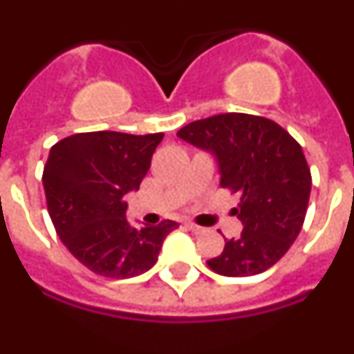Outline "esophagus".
Instances as JSON below:
<instances>
[{"mask_svg": "<svg viewBox=\"0 0 354 354\" xmlns=\"http://www.w3.org/2000/svg\"><path fill=\"white\" fill-rule=\"evenodd\" d=\"M187 228H189V230H192V232H195V234L204 232V227H198V225H195V223H187Z\"/></svg>", "mask_w": 354, "mask_h": 354, "instance_id": "1", "label": "esophagus"}]
</instances>
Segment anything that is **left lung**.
<instances>
[{"label": "left lung", "instance_id": "left-lung-1", "mask_svg": "<svg viewBox=\"0 0 354 354\" xmlns=\"http://www.w3.org/2000/svg\"><path fill=\"white\" fill-rule=\"evenodd\" d=\"M180 140L218 161L220 186L241 193L234 214L239 237L225 239L221 255L207 261L223 277H252L287 253L305 221L312 189L301 145L277 122L246 113H221L184 126Z\"/></svg>", "mask_w": 354, "mask_h": 354}]
</instances>
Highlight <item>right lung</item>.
Listing matches in <instances>:
<instances>
[{
    "label": "right lung",
    "mask_w": 354,
    "mask_h": 354,
    "mask_svg": "<svg viewBox=\"0 0 354 354\" xmlns=\"http://www.w3.org/2000/svg\"><path fill=\"white\" fill-rule=\"evenodd\" d=\"M162 133H77L49 150L44 167L48 211L68 252L95 274L131 278L158 261L177 221L134 228L124 196L138 192Z\"/></svg>",
    "instance_id": "add662e5"
}]
</instances>
